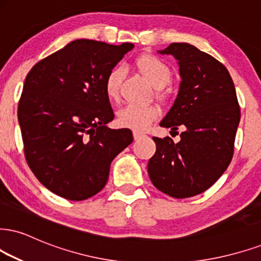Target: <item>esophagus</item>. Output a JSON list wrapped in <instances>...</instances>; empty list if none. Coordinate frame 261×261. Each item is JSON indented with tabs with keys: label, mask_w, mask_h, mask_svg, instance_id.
Segmentation results:
<instances>
[{
	"label": "esophagus",
	"mask_w": 261,
	"mask_h": 261,
	"mask_svg": "<svg viewBox=\"0 0 261 261\" xmlns=\"http://www.w3.org/2000/svg\"><path fill=\"white\" fill-rule=\"evenodd\" d=\"M133 137H134V139L138 140V139H140V138H143V137H144V134H143V133H140V132L134 130V132H133Z\"/></svg>",
	"instance_id": "obj_1"
}]
</instances>
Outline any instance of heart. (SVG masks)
I'll return each instance as SVG.
<instances>
[{
  "instance_id": "1",
  "label": "heart",
  "mask_w": 261,
  "mask_h": 261,
  "mask_svg": "<svg viewBox=\"0 0 261 261\" xmlns=\"http://www.w3.org/2000/svg\"><path fill=\"white\" fill-rule=\"evenodd\" d=\"M137 67L143 76L155 88H163L172 80V70L168 64L155 56H141L137 59ZM124 71L121 67H115L105 79V93L112 101H117L121 94V83ZM160 116V110L152 105L128 104L118 111L117 121L124 128L141 132L145 130Z\"/></svg>"
}]
</instances>
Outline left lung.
Here are the masks:
<instances>
[{
	"instance_id": "1",
	"label": "left lung",
	"mask_w": 261,
	"mask_h": 261,
	"mask_svg": "<svg viewBox=\"0 0 261 261\" xmlns=\"http://www.w3.org/2000/svg\"><path fill=\"white\" fill-rule=\"evenodd\" d=\"M160 54L178 60L179 92L160 125L175 133L156 138L147 173L160 191L174 198L192 197L211 188L229 167L241 111L229 71L220 62L189 43H172ZM170 132V133H172Z\"/></svg>"
}]
</instances>
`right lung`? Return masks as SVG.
<instances>
[{"instance_id": "add662e5", "label": "right lung", "mask_w": 261, "mask_h": 261, "mask_svg": "<svg viewBox=\"0 0 261 261\" xmlns=\"http://www.w3.org/2000/svg\"><path fill=\"white\" fill-rule=\"evenodd\" d=\"M133 43L75 40L38 62L25 79L18 106L25 159L42 185L83 201L98 194L110 165L133 141L114 120L105 79Z\"/></svg>"}]
</instances>
